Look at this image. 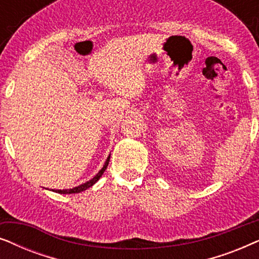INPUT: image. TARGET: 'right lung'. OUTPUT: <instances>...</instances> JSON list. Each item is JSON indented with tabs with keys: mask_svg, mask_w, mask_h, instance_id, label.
I'll return each instance as SVG.
<instances>
[{
	"mask_svg": "<svg viewBox=\"0 0 259 259\" xmlns=\"http://www.w3.org/2000/svg\"><path fill=\"white\" fill-rule=\"evenodd\" d=\"M109 158H111V155H108V158H107V160H106V162H105L104 167H102V168L100 169V171H99L98 175L95 176L93 179H91L90 182L84 183V184H82V185H79V186H76V187H73V189H70V190H55V192L61 193V194H70V193H79V192H82V191L90 189V187L93 186L94 184L97 183L99 179H100V177H101L102 175H104V172L106 171V168H107V166H108Z\"/></svg>",
	"mask_w": 259,
	"mask_h": 259,
	"instance_id": "right-lung-1",
	"label": "right lung"
}]
</instances>
